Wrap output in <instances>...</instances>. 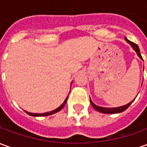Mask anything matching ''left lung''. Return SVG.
Returning <instances> with one entry per match:
<instances>
[{"label":"left lung","instance_id":"obj_1","mask_svg":"<svg viewBox=\"0 0 147 147\" xmlns=\"http://www.w3.org/2000/svg\"><path fill=\"white\" fill-rule=\"evenodd\" d=\"M125 40L129 43L130 45H131V47L135 49V51L136 52L137 55H138L139 57L141 58V59L142 60V56H141V54H140V50H139V46L136 45V43H134V42H130L129 40H127V38H125ZM90 104H91V105L94 107V109H96L97 111L100 112V113H105V114H114V113H121V112H123V111L126 110L129 107L130 105L132 103V102L134 101V100L131 101V102H129L128 104H127V105H123V106H120V107H116V108H105V107L98 106V105H96L94 103H93V102L91 101V99H90Z\"/></svg>","mask_w":147,"mask_h":147}]
</instances>
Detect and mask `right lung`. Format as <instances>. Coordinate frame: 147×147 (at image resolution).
<instances>
[{"label":"right lung","instance_id":"obj_1","mask_svg":"<svg viewBox=\"0 0 147 147\" xmlns=\"http://www.w3.org/2000/svg\"><path fill=\"white\" fill-rule=\"evenodd\" d=\"M67 98H68V96H67L66 99L64 100V102L61 104L57 109H56L54 110L51 111V112H49V113H29V112H27V111H25L26 113H27L28 115H30V116H32V117H45V116H49V115H52V114H54L56 113H57L59 111H61L62 109L64 108V106L66 104V102H67Z\"/></svg>","mask_w":147,"mask_h":147}]
</instances>
